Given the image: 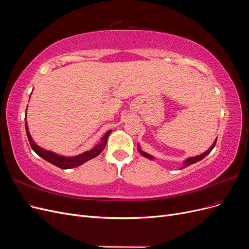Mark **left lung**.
<instances>
[{
    "instance_id": "obj_1",
    "label": "left lung",
    "mask_w": 249,
    "mask_h": 249,
    "mask_svg": "<svg viewBox=\"0 0 249 249\" xmlns=\"http://www.w3.org/2000/svg\"><path fill=\"white\" fill-rule=\"evenodd\" d=\"M216 141H217V139L215 140V142L213 143V145L211 146L206 153H203V154H201L200 156H196V157H192V158H188L187 160H185L184 161V167L183 168H185V167H187V166H189V165H191V164H194V163H196V162H198V161H200V160H202L203 158H205L206 156H208L211 152H212V149L214 148V146H215V144H216ZM138 152L143 156V157H145V158H147V159H149V160H153L154 159V157L153 156H150V155H148V154H146V153H144L143 152V150H141L140 148H139V145H138Z\"/></svg>"
}]
</instances>
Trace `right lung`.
Wrapping results in <instances>:
<instances>
[{
	"mask_svg": "<svg viewBox=\"0 0 249 249\" xmlns=\"http://www.w3.org/2000/svg\"><path fill=\"white\" fill-rule=\"evenodd\" d=\"M25 125H26V133H27V136H28V140H29L30 145H31V147H32L34 152L39 157H41L42 159H44L46 161H48L49 163L55 165V166L61 168V169H70V168L77 167V166H79V165L93 159V158H95L96 156H99L104 150L105 146H106L107 139H108L109 135L111 133V130L108 131L106 134H105V136L102 137L101 142L99 143V144L95 145L92 149L88 150V152H85V153L78 155L76 157L66 158V157L59 156V155L53 153V152H50V150H47V149H43V148L39 147L34 142V140L31 137V135H30V133H29L27 122H26Z\"/></svg>",
	"mask_w": 249,
	"mask_h": 249,
	"instance_id": "right-lung-1",
	"label": "right lung"
}]
</instances>
